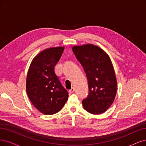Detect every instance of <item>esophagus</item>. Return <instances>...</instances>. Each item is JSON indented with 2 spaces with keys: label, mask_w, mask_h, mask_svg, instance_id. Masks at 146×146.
Instances as JSON below:
<instances>
[{
  "label": "esophagus",
  "mask_w": 146,
  "mask_h": 146,
  "mask_svg": "<svg viewBox=\"0 0 146 146\" xmlns=\"http://www.w3.org/2000/svg\"><path fill=\"white\" fill-rule=\"evenodd\" d=\"M74 88H72L71 89H70V90H68V92H69L70 94H72V93H73L74 92Z\"/></svg>",
  "instance_id": "esophagus-1"
}]
</instances>
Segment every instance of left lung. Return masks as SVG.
Segmentation results:
<instances>
[{
	"label": "left lung",
	"instance_id": "8db88e82",
	"mask_svg": "<svg viewBox=\"0 0 146 146\" xmlns=\"http://www.w3.org/2000/svg\"><path fill=\"white\" fill-rule=\"evenodd\" d=\"M88 81L89 95L82 102L84 109L92 114L104 113L114 102L117 91L115 70L109 56L92 44L73 46Z\"/></svg>",
	"mask_w": 146,
	"mask_h": 146
}]
</instances>
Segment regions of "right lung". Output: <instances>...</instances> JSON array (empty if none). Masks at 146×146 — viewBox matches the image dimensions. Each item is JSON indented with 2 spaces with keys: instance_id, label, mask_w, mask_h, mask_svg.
Returning a JSON list of instances; mask_svg holds the SVG:
<instances>
[{
  "instance_id": "right-lung-1",
  "label": "right lung",
  "mask_w": 146,
  "mask_h": 146,
  "mask_svg": "<svg viewBox=\"0 0 146 146\" xmlns=\"http://www.w3.org/2000/svg\"><path fill=\"white\" fill-rule=\"evenodd\" d=\"M64 46L46 48L32 60L26 79V91L36 109L44 115L59 111L68 100V93L54 72Z\"/></svg>"
}]
</instances>
